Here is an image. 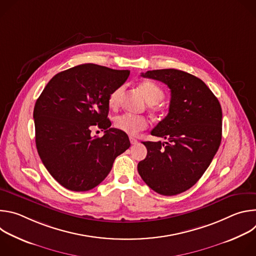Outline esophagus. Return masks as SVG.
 <instances>
[{
	"mask_svg": "<svg viewBox=\"0 0 256 256\" xmlns=\"http://www.w3.org/2000/svg\"><path fill=\"white\" fill-rule=\"evenodd\" d=\"M130 144H138V140L134 138H132V136H130Z\"/></svg>",
	"mask_w": 256,
	"mask_h": 256,
	"instance_id": "obj_1",
	"label": "esophagus"
}]
</instances>
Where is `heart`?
<instances>
[{
  "label": "heart",
  "mask_w": 256,
  "mask_h": 256,
  "mask_svg": "<svg viewBox=\"0 0 256 256\" xmlns=\"http://www.w3.org/2000/svg\"><path fill=\"white\" fill-rule=\"evenodd\" d=\"M140 91L144 97L147 100L149 104H157L159 103L163 97L164 92L160 86L151 81H144L140 85ZM124 91V86H120L116 88L108 96V105L110 108H116L120 104V96ZM155 110H159L160 108H154ZM114 126L120 130H122L128 134H136L140 130H144L148 126V120L144 116H134L130 114H124L114 118Z\"/></svg>",
  "instance_id": "obj_1"
}]
</instances>
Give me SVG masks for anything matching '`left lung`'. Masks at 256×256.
Returning <instances> with one entry per match:
<instances>
[{"label":"left lung","mask_w":256,"mask_h":256,"mask_svg":"<svg viewBox=\"0 0 256 256\" xmlns=\"http://www.w3.org/2000/svg\"><path fill=\"white\" fill-rule=\"evenodd\" d=\"M140 76L166 84L171 99L167 116L151 132L167 142H144L148 153L138 171L154 192L175 196L196 184L220 147L221 104L200 79L186 72L164 68Z\"/></svg>","instance_id":"1"}]
</instances>
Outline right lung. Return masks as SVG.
<instances>
[{
	"label": "right lung",
	"instance_id": "obj_1",
	"mask_svg": "<svg viewBox=\"0 0 256 256\" xmlns=\"http://www.w3.org/2000/svg\"><path fill=\"white\" fill-rule=\"evenodd\" d=\"M128 76V70L79 64L52 77L36 100V148L50 174L66 190L94 188L130 148L128 134L110 128L107 102ZM94 125L106 130L103 137L90 136Z\"/></svg>",
	"mask_w": 256,
	"mask_h": 256
}]
</instances>
